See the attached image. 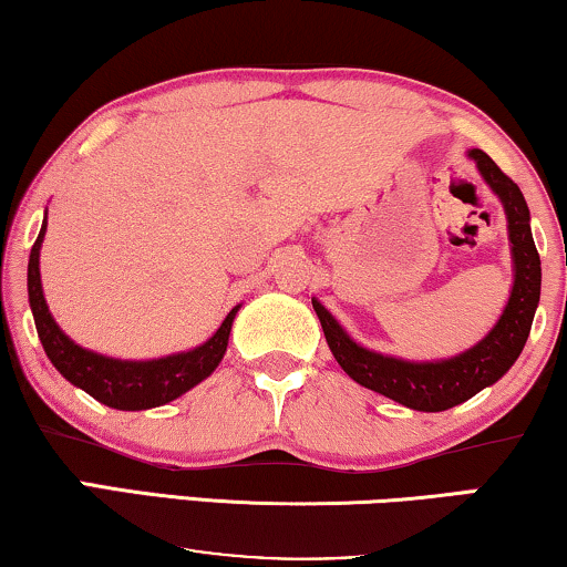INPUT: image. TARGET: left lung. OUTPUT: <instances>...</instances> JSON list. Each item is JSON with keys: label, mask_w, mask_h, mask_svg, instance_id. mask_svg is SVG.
Wrapping results in <instances>:
<instances>
[{"label": "left lung", "mask_w": 567, "mask_h": 567, "mask_svg": "<svg viewBox=\"0 0 567 567\" xmlns=\"http://www.w3.org/2000/svg\"><path fill=\"white\" fill-rule=\"evenodd\" d=\"M467 158H473L485 185L493 189L504 205L508 223V244H512L514 285L508 292L504 313L475 347L465 352L446 357V360H403V357L372 352L349 337L337 318L313 298V310L321 321L323 337L329 341L333 360L341 364L349 378L362 388L390 398L405 409L436 413L465 403L467 398L491 388L512 364L519 360L526 337L532 331L534 310L539 306L542 267L539 254L532 238L529 207L522 189L498 169L496 162L481 148H470Z\"/></svg>", "instance_id": "8db88e82"}]
</instances>
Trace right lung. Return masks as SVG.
<instances>
[{
    "instance_id": "right-lung-1",
    "label": "right lung",
    "mask_w": 567,
    "mask_h": 567,
    "mask_svg": "<svg viewBox=\"0 0 567 567\" xmlns=\"http://www.w3.org/2000/svg\"><path fill=\"white\" fill-rule=\"evenodd\" d=\"M45 226L48 218H43L41 234L30 249L28 300L35 318L38 339H41L48 360L71 385L82 388L94 401L105 403L110 409L146 411L185 395L197 382L210 378L226 354L230 326H234V318L241 306L230 308L226 321L205 344L187 349V352L166 354L158 360H115V357L92 352V349L79 347L74 339H69L48 310L41 282V246Z\"/></svg>"
}]
</instances>
